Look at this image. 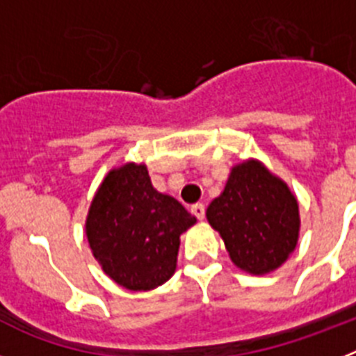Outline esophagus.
<instances>
[{"label": "esophagus", "instance_id": "esophagus-1", "mask_svg": "<svg viewBox=\"0 0 356 356\" xmlns=\"http://www.w3.org/2000/svg\"><path fill=\"white\" fill-rule=\"evenodd\" d=\"M191 212L197 217V219H205V205L203 203H196L191 207Z\"/></svg>", "mask_w": 356, "mask_h": 356}]
</instances>
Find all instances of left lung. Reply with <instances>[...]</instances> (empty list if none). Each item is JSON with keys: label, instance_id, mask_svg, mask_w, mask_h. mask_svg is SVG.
<instances>
[{"label": "left lung", "instance_id": "8db88e82", "mask_svg": "<svg viewBox=\"0 0 356 356\" xmlns=\"http://www.w3.org/2000/svg\"><path fill=\"white\" fill-rule=\"evenodd\" d=\"M207 219L225 241L232 262L251 275L278 269L300 237L298 200L284 180L253 159L232 168Z\"/></svg>", "mask_w": 356, "mask_h": 356}]
</instances>
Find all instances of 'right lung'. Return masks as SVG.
Masks as SVG:
<instances>
[{
  "label": "right lung",
  "mask_w": 356,
  "mask_h": 356,
  "mask_svg": "<svg viewBox=\"0 0 356 356\" xmlns=\"http://www.w3.org/2000/svg\"><path fill=\"white\" fill-rule=\"evenodd\" d=\"M196 222L180 201L151 185L144 163L112 169L90 203L85 234L105 275L128 291H151L176 271L180 235Z\"/></svg>",
  "instance_id": "add662e5"
}]
</instances>
